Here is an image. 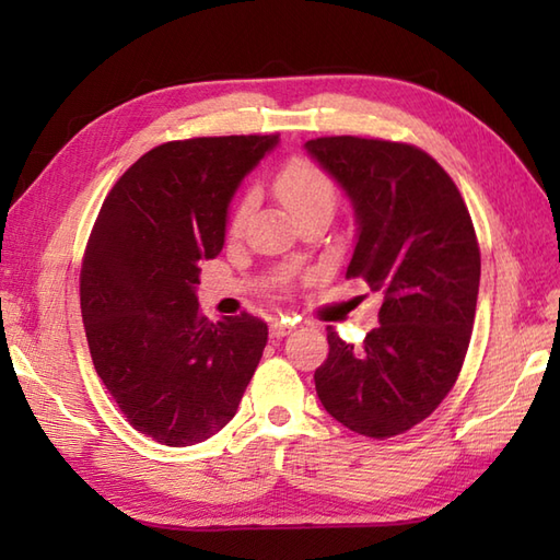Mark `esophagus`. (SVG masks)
I'll list each match as a JSON object with an SVG mask.
<instances>
[{
	"instance_id": "esophagus-1",
	"label": "esophagus",
	"mask_w": 560,
	"mask_h": 560,
	"mask_svg": "<svg viewBox=\"0 0 560 560\" xmlns=\"http://www.w3.org/2000/svg\"><path fill=\"white\" fill-rule=\"evenodd\" d=\"M293 327H295V325H293V323H287V319H273V323L269 325V331H271V337L281 339V337L291 335Z\"/></svg>"
}]
</instances>
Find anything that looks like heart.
Wrapping results in <instances>:
<instances>
[{
  "label": "heart",
  "instance_id": "obj_1",
  "mask_svg": "<svg viewBox=\"0 0 560 560\" xmlns=\"http://www.w3.org/2000/svg\"><path fill=\"white\" fill-rule=\"evenodd\" d=\"M273 192H277L281 205L287 207L295 219L313 209L331 211L337 205L335 180H331L329 173L319 168L317 163L305 161V159H295L283 165L277 175V180H273ZM247 207H249V199H245L241 209H237L235 225L243 221Z\"/></svg>",
  "mask_w": 560,
  "mask_h": 560
}]
</instances>
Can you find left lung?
Masks as SVG:
<instances>
[{
  "instance_id": "obj_1",
  "label": "left lung",
  "mask_w": 560,
  "mask_h": 560,
  "mask_svg": "<svg viewBox=\"0 0 560 560\" xmlns=\"http://www.w3.org/2000/svg\"><path fill=\"white\" fill-rule=\"evenodd\" d=\"M355 217L347 277L383 293L363 347L327 327L315 389L329 416L368 438H392L431 416L467 355L481 279L477 233L452 177L411 144L361 137L305 141Z\"/></svg>"
}]
</instances>
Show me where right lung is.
<instances>
[{
  "label": "right lung",
  "instance_id": "add662e5",
  "mask_svg": "<svg viewBox=\"0 0 560 560\" xmlns=\"http://www.w3.org/2000/svg\"><path fill=\"white\" fill-rule=\"evenodd\" d=\"M279 135L199 137L144 153L115 183L81 267L93 365L125 419L187 447L229 423L267 347L253 315L199 313V261L225 241L231 199Z\"/></svg>",
  "mask_w": 560,
  "mask_h": 560
}]
</instances>
